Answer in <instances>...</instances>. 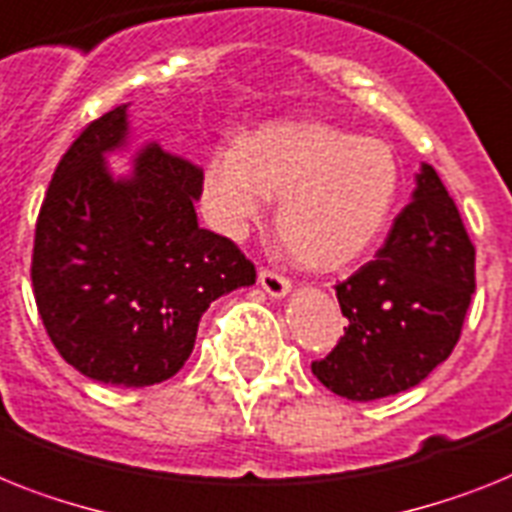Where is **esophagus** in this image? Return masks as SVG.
<instances>
[{"label":"esophagus","instance_id":"34e87169","mask_svg":"<svg viewBox=\"0 0 512 512\" xmlns=\"http://www.w3.org/2000/svg\"><path fill=\"white\" fill-rule=\"evenodd\" d=\"M259 285L264 287L266 295H272V298H277V301L287 298V295H290V290H293L290 280H285V277L277 272H269V269H261L259 272Z\"/></svg>","mask_w":512,"mask_h":512}]
</instances>
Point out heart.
<instances>
[{
    "mask_svg": "<svg viewBox=\"0 0 512 512\" xmlns=\"http://www.w3.org/2000/svg\"><path fill=\"white\" fill-rule=\"evenodd\" d=\"M400 164L387 143L324 122H272L209 156L206 217L243 238L280 198L277 232L306 269L337 272L369 251L398 204Z\"/></svg>",
    "mask_w": 512,
    "mask_h": 512,
    "instance_id": "obj_1",
    "label": "heart"
}]
</instances>
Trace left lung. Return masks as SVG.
Returning <instances> with one entry per match:
<instances>
[{"label":"left lung","mask_w":512,"mask_h":512,"mask_svg":"<svg viewBox=\"0 0 512 512\" xmlns=\"http://www.w3.org/2000/svg\"><path fill=\"white\" fill-rule=\"evenodd\" d=\"M474 246L432 164L374 261L335 285L345 335L314 377L340 398L369 403L411 390L447 361L474 295Z\"/></svg>","instance_id":"obj_1"}]
</instances>
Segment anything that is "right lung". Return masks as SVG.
Instances as JSON below:
<instances>
[{"label":"right lung","mask_w":512,"mask_h":512,"mask_svg":"<svg viewBox=\"0 0 512 512\" xmlns=\"http://www.w3.org/2000/svg\"><path fill=\"white\" fill-rule=\"evenodd\" d=\"M128 107L94 120L62 156L36 222L33 295L54 348L73 369L114 387L175 377L201 316L251 287L256 269L232 240L198 227L204 170L146 143L130 170Z\"/></svg>","instance_id":"1"}]
</instances>
